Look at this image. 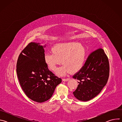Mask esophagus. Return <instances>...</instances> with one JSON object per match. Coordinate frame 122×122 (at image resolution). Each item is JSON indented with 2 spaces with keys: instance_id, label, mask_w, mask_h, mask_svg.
Instances as JSON below:
<instances>
[{
  "instance_id": "obj_1",
  "label": "esophagus",
  "mask_w": 122,
  "mask_h": 122,
  "mask_svg": "<svg viewBox=\"0 0 122 122\" xmlns=\"http://www.w3.org/2000/svg\"><path fill=\"white\" fill-rule=\"evenodd\" d=\"M69 79H70V78H66V79H62V81H68Z\"/></svg>"
}]
</instances>
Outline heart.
<instances>
[{
	"label": "heart",
	"mask_w": 122,
	"mask_h": 122,
	"mask_svg": "<svg viewBox=\"0 0 122 122\" xmlns=\"http://www.w3.org/2000/svg\"><path fill=\"white\" fill-rule=\"evenodd\" d=\"M51 54H45L44 61L49 69L56 71L57 66H64L57 73L63 75L67 72L75 73L82 68L84 63L86 51L85 47L79 42H69L57 44L51 49Z\"/></svg>",
	"instance_id": "b5f03b06"
}]
</instances>
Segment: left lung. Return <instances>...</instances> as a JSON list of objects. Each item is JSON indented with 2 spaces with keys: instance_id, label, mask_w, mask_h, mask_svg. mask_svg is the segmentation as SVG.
Segmentation results:
<instances>
[{
  "instance_id": "1",
  "label": "left lung",
  "mask_w": 122,
  "mask_h": 122,
  "mask_svg": "<svg viewBox=\"0 0 122 122\" xmlns=\"http://www.w3.org/2000/svg\"><path fill=\"white\" fill-rule=\"evenodd\" d=\"M110 66L108 58L99 48L89 55L84 65L73 78L78 80L73 94L78 99L87 101L96 97L107 82Z\"/></svg>"
}]
</instances>
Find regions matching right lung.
Wrapping results in <instances>:
<instances>
[{"label":"right lung","instance_id":"1","mask_svg":"<svg viewBox=\"0 0 122 122\" xmlns=\"http://www.w3.org/2000/svg\"><path fill=\"white\" fill-rule=\"evenodd\" d=\"M44 50L40 43H29L20 53L16 72L21 87L31 100L39 103L48 100L62 79L49 69L44 61Z\"/></svg>","mask_w":122,"mask_h":122}]
</instances>
